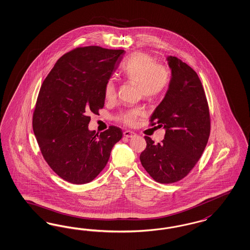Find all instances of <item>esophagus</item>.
Returning a JSON list of instances; mask_svg holds the SVG:
<instances>
[{"instance_id": "obj_1", "label": "esophagus", "mask_w": 250, "mask_h": 250, "mask_svg": "<svg viewBox=\"0 0 250 250\" xmlns=\"http://www.w3.org/2000/svg\"><path fill=\"white\" fill-rule=\"evenodd\" d=\"M123 135L124 137L126 138H132L134 137L136 134L133 132V131H130V130H126L123 132Z\"/></svg>"}]
</instances>
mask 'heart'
I'll list each match as a JSON object with an SVG mask.
<instances>
[{"instance_id": "1", "label": "heart", "mask_w": 250, "mask_h": 250, "mask_svg": "<svg viewBox=\"0 0 250 250\" xmlns=\"http://www.w3.org/2000/svg\"><path fill=\"white\" fill-rule=\"evenodd\" d=\"M121 74L125 80L138 84L143 97L147 100L162 96L171 82L169 68L157 63L154 57L145 52L131 54L121 66ZM115 96L116 84L113 79H108L105 85V99L112 100ZM143 115L141 109H129L121 112L119 120L127 125H133Z\"/></svg>"}]
</instances>
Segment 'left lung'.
<instances>
[{
  "label": "left lung",
  "instance_id": "8db88e82",
  "mask_svg": "<svg viewBox=\"0 0 250 250\" xmlns=\"http://www.w3.org/2000/svg\"><path fill=\"white\" fill-rule=\"evenodd\" d=\"M171 82L161 103L153 111L151 125L166 129L155 145L145 136L146 148L140 160L156 182L170 184L191 171L209 140V105L202 82L191 67L177 57H167Z\"/></svg>",
  "mask_w": 250,
  "mask_h": 250
}]
</instances>
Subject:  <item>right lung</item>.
I'll return each mask as SVG.
<instances>
[{"label":"right lung","instance_id":"1","mask_svg":"<svg viewBox=\"0 0 250 250\" xmlns=\"http://www.w3.org/2000/svg\"><path fill=\"white\" fill-rule=\"evenodd\" d=\"M124 54L97 46L74 48L57 61L41 85L33 130L50 168L70 183L96 178L122 137L116 126L100 134L89 130L88 115L103 108L105 83Z\"/></svg>","mask_w":250,"mask_h":250}]
</instances>
